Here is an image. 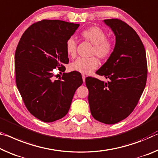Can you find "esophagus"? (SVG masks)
Instances as JSON below:
<instances>
[{
	"mask_svg": "<svg viewBox=\"0 0 158 158\" xmlns=\"http://www.w3.org/2000/svg\"><path fill=\"white\" fill-rule=\"evenodd\" d=\"M85 79H86V77H85V75H82V79H83L84 83L85 82Z\"/></svg>",
	"mask_w": 158,
	"mask_h": 158,
	"instance_id": "esophagus-1",
	"label": "esophagus"
}]
</instances>
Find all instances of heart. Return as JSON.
Returning <instances> with one entry per match:
<instances>
[{
	"mask_svg": "<svg viewBox=\"0 0 158 158\" xmlns=\"http://www.w3.org/2000/svg\"><path fill=\"white\" fill-rule=\"evenodd\" d=\"M81 35L84 39L94 45L91 55H96V56L102 60H106L111 56L113 51V44L107 39L106 33L103 30L98 27H91L84 30ZM65 48L68 56L71 57L76 56L77 43L74 38L71 37L67 39ZM98 60L95 57L90 58L79 57L70 64L69 68L72 71L88 74L96 69L98 67Z\"/></svg>",
	"mask_w": 158,
	"mask_h": 158,
	"instance_id": "1",
	"label": "heart"
}]
</instances>
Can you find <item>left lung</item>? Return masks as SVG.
Returning a JSON list of instances; mask_svg holds the SVG:
<instances>
[{
  "instance_id": "8db88e82",
  "label": "left lung",
  "mask_w": 158,
  "mask_h": 158,
  "mask_svg": "<svg viewBox=\"0 0 158 158\" xmlns=\"http://www.w3.org/2000/svg\"><path fill=\"white\" fill-rule=\"evenodd\" d=\"M115 36L111 56L96 74L110 81L87 77L89 103L92 116L107 124H116L134 110L146 86V54L133 28L120 19H105Z\"/></svg>"
}]
</instances>
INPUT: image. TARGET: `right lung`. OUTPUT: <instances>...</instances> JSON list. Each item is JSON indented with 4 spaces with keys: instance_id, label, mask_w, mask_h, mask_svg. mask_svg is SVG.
<instances>
[{
    "instance_id": "obj_1",
    "label": "right lung",
    "mask_w": 158,
    "mask_h": 158,
    "mask_svg": "<svg viewBox=\"0 0 158 158\" xmlns=\"http://www.w3.org/2000/svg\"><path fill=\"white\" fill-rule=\"evenodd\" d=\"M79 24L44 19L22 35L15 56L17 87L27 108L35 117L52 122L65 116L83 83L79 72L63 73L55 79L53 69L64 72L69 58L65 48Z\"/></svg>"
}]
</instances>
